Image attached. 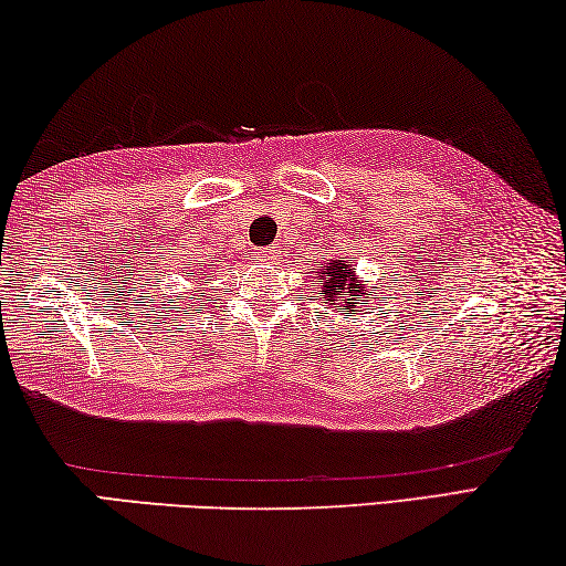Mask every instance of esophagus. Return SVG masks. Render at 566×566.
I'll return each instance as SVG.
<instances>
[{"instance_id": "34e87169", "label": "esophagus", "mask_w": 566, "mask_h": 566, "mask_svg": "<svg viewBox=\"0 0 566 566\" xmlns=\"http://www.w3.org/2000/svg\"><path fill=\"white\" fill-rule=\"evenodd\" d=\"M277 258H281V248H277V245H268V248L255 250V261L258 263H275Z\"/></svg>"}]
</instances>
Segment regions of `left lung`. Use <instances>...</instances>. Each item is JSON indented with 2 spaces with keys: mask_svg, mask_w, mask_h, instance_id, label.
<instances>
[{
  "mask_svg": "<svg viewBox=\"0 0 566 566\" xmlns=\"http://www.w3.org/2000/svg\"><path fill=\"white\" fill-rule=\"evenodd\" d=\"M313 273H318V283H323V293L333 301V308L350 311L358 295L368 298L366 285L356 281V268H350L346 261L321 263V268H313Z\"/></svg>",
  "mask_w": 566,
  "mask_h": 566,
  "instance_id": "1",
  "label": "left lung"
}]
</instances>
